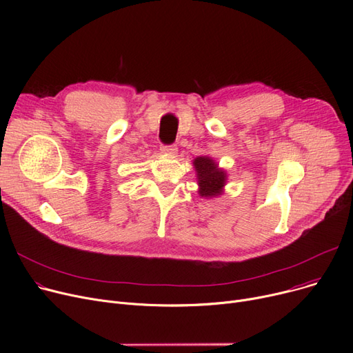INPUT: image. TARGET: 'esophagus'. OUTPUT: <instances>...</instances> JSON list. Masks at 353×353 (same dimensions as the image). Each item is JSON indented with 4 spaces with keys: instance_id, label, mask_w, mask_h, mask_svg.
<instances>
[{
    "instance_id": "1",
    "label": "esophagus",
    "mask_w": 353,
    "mask_h": 353,
    "mask_svg": "<svg viewBox=\"0 0 353 353\" xmlns=\"http://www.w3.org/2000/svg\"><path fill=\"white\" fill-rule=\"evenodd\" d=\"M160 150H161V153H164V154H176L177 153V145L176 144H167V145H161L160 147Z\"/></svg>"
}]
</instances>
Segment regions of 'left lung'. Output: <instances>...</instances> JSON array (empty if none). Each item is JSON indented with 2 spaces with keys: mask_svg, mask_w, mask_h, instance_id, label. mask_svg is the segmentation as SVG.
Returning <instances> with one entry per match:
<instances>
[{
  "mask_svg": "<svg viewBox=\"0 0 353 353\" xmlns=\"http://www.w3.org/2000/svg\"><path fill=\"white\" fill-rule=\"evenodd\" d=\"M194 167L197 172L200 196L212 197L221 193V189L225 186L226 173L220 170L217 164L210 157H197L194 159Z\"/></svg>",
  "mask_w": 353,
  "mask_h": 353,
  "instance_id": "8db88e82",
  "label": "left lung"
}]
</instances>
